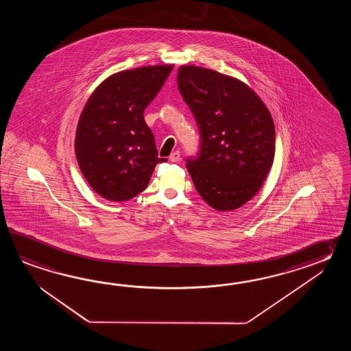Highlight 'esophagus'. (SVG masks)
Returning a JSON list of instances; mask_svg holds the SVG:
<instances>
[{"mask_svg": "<svg viewBox=\"0 0 351 351\" xmlns=\"http://www.w3.org/2000/svg\"><path fill=\"white\" fill-rule=\"evenodd\" d=\"M179 159H180V153H179L178 150L173 152L172 154L169 156V160H171L172 163H177V162H179Z\"/></svg>", "mask_w": 351, "mask_h": 351, "instance_id": "obj_1", "label": "esophagus"}]
</instances>
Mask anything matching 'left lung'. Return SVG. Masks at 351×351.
<instances>
[{
	"label": "left lung",
	"instance_id": "8db88e82",
	"mask_svg": "<svg viewBox=\"0 0 351 351\" xmlns=\"http://www.w3.org/2000/svg\"><path fill=\"white\" fill-rule=\"evenodd\" d=\"M177 82L201 133L197 157L186 158L194 186L212 208H239L260 191L274 163L269 109L246 84L215 70L184 65Z\"/></svg>",
	"mask_w": 351,
	"mask_h": 351
}]
</instances>
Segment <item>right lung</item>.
I'll return each mask as SVG.
<instances>
[{"instance_id": "1", "label": "right lung", "mask_w": 351, "mask_h": 351, "mask_svg": "<svg viewBox=\"0 0 351 351\" xmlns=\"http://www.w3.org/2000/svg\"><path fill=\"white\" fill-rule=\"evenodd\" d=\"M173 65L120 71L91 94L76 129L75 154L91 188L105 199L129 201L149 183L158 163L154 135L143 112Z\"/></svg>"}]
</instances>
